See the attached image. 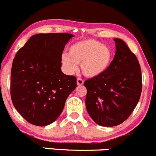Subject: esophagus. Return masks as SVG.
I'll return each mask as SVG.
<instances>
[{
	"label": "esophagus",
	"instance_id": "obj_1",
	"mask_svg": "<svg viewBox=\"0 0 156 156\" xmlns=\"http://www.w3.org/2000/svg\"><path fill=\"white\" fill-rule=\"evenodd\" d=\"M76 83H77L78 86H82V85L84 83V80L81 78H77V80H76Z\"/></svg>",
	"mask_w": 156,
	"mask_h": 156
}]
</instances>
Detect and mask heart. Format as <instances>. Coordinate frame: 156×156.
I'll list each match as a JSON object with an SVG mask.
<instances>
[{"instance_id": "obj_1", "label": "heart", "mask_w": 156, "mask_h": 156, "mask_svg": "<svg viewBox=\"0 0 156 156\" xmlns=\"http://www.w3.org/2000/svg\"><path fill=\"white\" fill-rule=\"evenodd\" d=\"M113 58V52L107 46L96 40L89 39L73 43L69 47L68 55H63L62 62L68 73L77 70L81 64V70L87 77H96L108 69Z\"/></svg>"}]
</instances>
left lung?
I'll return each instance as SVG.
<instances>
[{
	"mask_svg": "<svg viewBox=\"0 0 156 156\" xmlns=\"http://www.w3.org/2000/svg\"><path fill=\"white\" fill-rule=\"evenodd\" d=\"M116 52L103 74L86 80V106L101 126L120 125L130 116L142 91V74L136 55L121 39H114Z\"/></svg>",
	"mask_w": 156,
	"mask_h": 156,
	"instance_id": "1",
	"label": "left lung"
}]
</instances>
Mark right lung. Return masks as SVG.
I'll return each instance as SVG.
<instances>
[{"mask_svg":"<svg viewBox=\"0 0 156 156\" xmlns=\"http://www.w3.org/2000/svg\"><path fill=\"white\" fill-rule=\"evenodd\" d=\"M73 35L37 34L17 52L11 69L10 94L20 115L32 125L45 126L57 119L76 78L62 73V55Z\"/></svg>","mask_w":156,"mask_h":156,"instance_id":"1","label":"right lung"}]
</instances>
